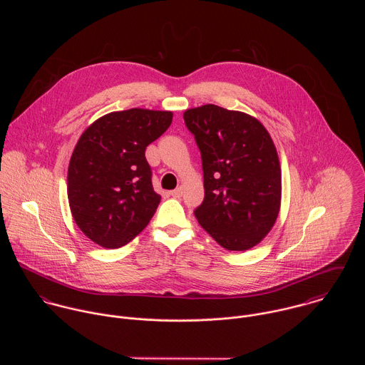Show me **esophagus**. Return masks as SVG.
<instances>
[{
    "label": "esophagus",
    "mask_w": 365,
    "mask_h": 365,
    "mask_svg": "<svg viewBox=\"0 0 365 365\" xmlns=\"http://www.w3.org/2000/svg\"><path fill=\"white\" fill-rule=\"evenodd\" d=\"M170 195H171V197H174V198H180V197H182V188H181V187H178V188L173 190V191L170 192Z\"/></svg>",
    "instance_id": "obj_1"
}]
</instances>
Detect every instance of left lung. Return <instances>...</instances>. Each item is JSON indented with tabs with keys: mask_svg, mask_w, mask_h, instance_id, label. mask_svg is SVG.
<instances>
[{
	"mask_svg": "<svg viewBox=\"0 0 365 365\" xmlns=\"http://www.w3.org/2000/svg\"><path fill=\"white\" fill-rule=\"evenodd\" d=\"M184 120L202 156L200 225L226 250L257 246L281 208V165L268 130L249 113L213 104L187 109Z\"/></svg>",
	"mask_w": 365,
	"mask_h": 365,
	"instance_id": "obj_1",
	"label": "left lung"
}]
</instances>
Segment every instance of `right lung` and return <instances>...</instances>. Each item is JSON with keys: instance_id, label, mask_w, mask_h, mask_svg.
<instances>
[{"instance_id": "right-lung-1", "label": "right lung", "mask_w": 365, "mask_h": 365, "mask_svg": "<svg viewBox=\"0 0 365 365\" xmlns=\"http://www.w3.org/2000/svg\"><path fill=\"white\" fill-rule=\"evenodd\" d=\"M171 110L109 112L80 136L68 163L74 222L94 243L119 249L150 222L161 197L152 185L146 148L171 125Z\"/></svg>"}]
</instances>
